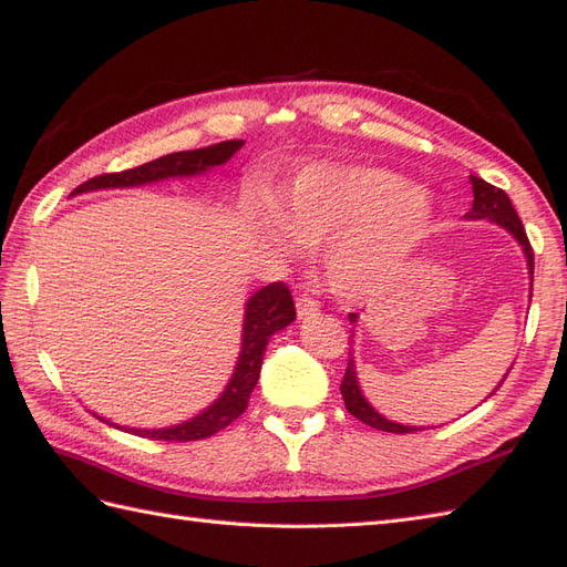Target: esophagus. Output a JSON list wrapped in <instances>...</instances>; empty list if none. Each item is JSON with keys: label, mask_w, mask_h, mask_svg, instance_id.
<instances>
[{"label": "esophagus", "mask_w": 567, "mask_h": 567, "mask_svg": "<svg viewBox=\"0 0 567 567\" xmlns=\"http://www.w3.org/2000/svg\"><path fill=\"white\" fill-rule=\"evenodd\" d=\"M295 307H297V316H299V321H301V318H311V316H316V313H318V309H321V303H318L316 299H311V297L303 295V297H299V299H297Z\"/></svg>", "instance_id": "obj_1"}]
</instances>
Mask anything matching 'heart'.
<instances>
[{"mask_svg":"<svg viewBox=\"0 0 567 567\" xmlns=\"http://www.w3.org/2000/svg\"><path fill=\"white\" fill-rule=\"evenodd\" d=\"M249 225L266 249L297 258L323 240L328 287L361 299L398 280L422 249L433 225L424 186L373 165L313 163L272 198L251 203Z\"/></svg>","mask_w":567,"mask_h":567,"instance_id":"1","label":"heart"}]
</instances>
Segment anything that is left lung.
<instances>
[{"instance_id":"1","label":"left lung","mask_w":567,"mask_h":567,"mask_svg":"<svg viewBox=\"0 0 567 567\" xmlns=\"http://www.w3.org/2000/svg\"><path fill=\"white\" fill-rule=\"evenodd\" d=\"M470 182H472V208L470 213L464 215V220H486V223H496L498 227H503L507 235H511L517 244L522 254L527 258V272H529V301H532V280H534V254H532V246L529 239L525 235V227H522V220L517 217L515 208L511 198H507L505 192H501L498 186H491L488 182L474 177L470 174ZM350 323H359V313H350ZM354 338V336H352ZM354 342V340H352ZM354 347V344H352ZM511 371V369H507ZM507 375V373H505ZM503 375V381H505ZM501 381V383H503ZM501 383L491 390L488 398L496 393L501 388ZM340 393L344 400V408L352 416H357L361 424H367L371 429H379V431H388V433H412V431H422L424 426H410V424H400L393 422V419L383 416L379 410L373 408V404L367 400L364 390L359 385V375H357V359H354V350H350V359H347V371H344V379L340 385Z\"/></svg>"}]
</instances>
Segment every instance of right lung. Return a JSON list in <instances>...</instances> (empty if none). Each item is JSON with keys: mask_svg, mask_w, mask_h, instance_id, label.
Masks as SVG:
<instances>
[{"mask_svg": "<svg viewBox=\"0 0 567 567\" xmlns=\"http://www.w3.org/2000/svg\"><path fill=\"white\" fill-rule=\"evenodd\" d=\"M244 141H223L208 145V148L198 151H182V153H169L157 159H151L141 167L126 169V172H114V174H100L95 179H89L81 184L74 194H91V192H105V188H136L145 184L165 182V179H192L200 177L215 167L229 163L231 157L237 155ZM297 318L295 301L289 289L282 282H270L260 287L244 303V323H241V344H239V357L235 371H231L227 385L223 393L217 395L206 410H200L192 419H186L182 424H172L165 429H134V426H120L110 422L105 416V424L122 429L126 433L141 435V439L151 441H200L208 439V435L223 431L229 426L235 419L246 410L249 404L251 390L258 383L260 364H264L266 344L275 332L287 328Z\"/></svg>", "mask_w": 567, "mask_h": 567, "instance_id": "obj_1", "label": "right lung"}]
</instances>
